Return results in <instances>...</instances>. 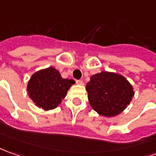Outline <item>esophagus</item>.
Returning a JSON list of instances; mask_svg holds the SVG:
<instances>
[{"mask_svg": "<svg viewBox=\"0 0 156 156\" xmlns=\"http://www.w3.org/2000/svg\"><path fill=\"white\" fill-rule=\"evenodd\" d=\"M76 83L79 85H83V80H76Z\"/></svg>", "mask_w": 156, "mask_h": 156, "instance_id": "1", "label": "esophagus"}]
</instances>
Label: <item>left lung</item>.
Instances as JSON below:
<instances>
[{
    "label": "left lung",
    "instance_id": "1",
    "mask_svg": "<svg viewBox=\"0 0 156 156\" xmlns=\"http://www.w3.org/2000/svg\"><path fill=\"white\" fill-rule=\"evenodd\" d=\"M89 104L100 115L114 116L123 112L134 92L122 75L101 72L93 75L86 85Z\"/></svg>",
    "mask_w": 156,
    "mask_h": 156
}]
</instances>
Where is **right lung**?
Masks as SVG:
<instances>
[{"mask_svg":"<svg viewBox=\"0 0 156 156\" xmlns=\"http://www.w3.org/2000/svg\"><path fill=\"white\" fill-rule=\"evenodd\" d=\"M74 83L73 79L62 78L58 71L50 67L33 75L27 90L38 107L51 110L62 102L67 90Z\"/></svg>","mask_w":156,"mask_h":156,"instance_id":"1","label":"right lung"}]
</instances>
